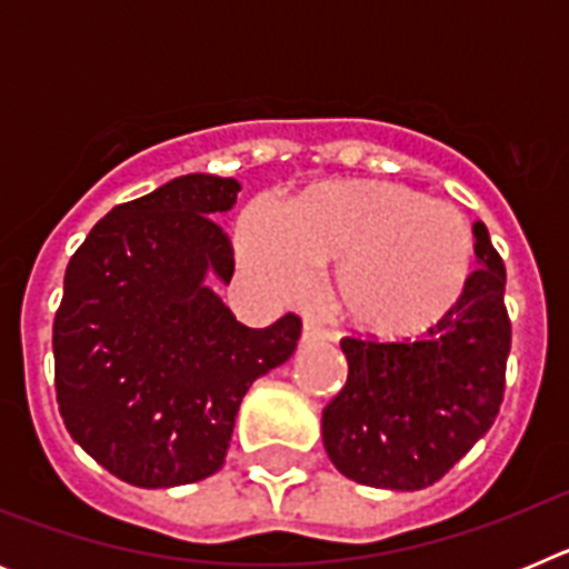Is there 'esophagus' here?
I'll use <instances>...</instances> for the list:
<instances>
[{"label":"esophagus","instance_id":"1","mask_svg":"<svg viewBox=\"0 0 569 569\" xmlns=\"http://www.w3.org/2000/svg\"><path fill=\"white\" fill-rule=\"evenodd\" d=\"M333 333L328 328H321L319 321H305V328H301V341H330Z\"/></svg>","mask_w":569,"mask_h":569}]
</instances>
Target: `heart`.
<instances>
[{"instance_id":"obj_1","label":"heart","mask_w":569,"mask_h":569,"mask_svg":"<svg viewBox=\"0 0 569 569\" xmlns=\"http://www.w3.org/2000/svg\"><path fill=\"white\" fill-rule=\"evenodd\" d=\"M472 250L459 208L376 179L321 184L284 213L256 202L239 224L241 264L261 288L301 299L313 270L339 263L336 308L385 339L425 333L456 308Z\"/></svg>"}]
</instances>
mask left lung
<instances>
[{
	"label": "left lung",
	"mask_w": 569,
	"mask_h": 569,
	"mask_svg": "<svg viewBox=\"0 0 569 569\" xmlns=\"http://www.w3.org/2000/svg\"><path fill=\"white\" fill-rule=\"evenodd\" d=\"M456 308L421 339L345 336L347 381L321 413L336 470L381 490L436 485L487 433L505 399L510 316L505 261L485 222Z\"/></svg>",
	"instance_id": "obj_1"
}]
</instances>
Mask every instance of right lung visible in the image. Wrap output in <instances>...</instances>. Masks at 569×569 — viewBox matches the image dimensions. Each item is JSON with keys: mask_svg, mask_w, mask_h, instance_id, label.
Segmentation results:
<instances>
[{"mask_svg": "<svg viewBox=\"0 0 569 569\" xmlns=\"http://www.w3.org/2000/svg\"><path fill=\"white\" fill-rule=\"evenodd\" d=\"M241 184L190 173L116 204L70 256L53 319L57 401L68 433L133 487L202 481L224 465L239 405L284 365L296 313L244 328L204 284L233 279L213 222Z\"/></svg>", "mask_w": 569, "mask_h": 569, "instance_id": "1", "label": "right lung"}]
</instances>
